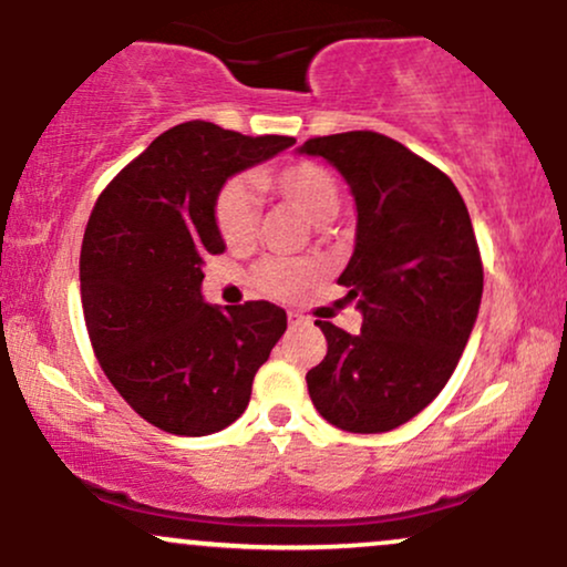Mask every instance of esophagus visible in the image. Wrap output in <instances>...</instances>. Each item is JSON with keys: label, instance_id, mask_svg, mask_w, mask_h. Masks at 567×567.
Returning a JSON list of instances; mask_svg holds the SVG:
<instances>
[{"label": "esophagus", "instance_id": "esophagus-1", "mask_svg": "<svg viewBox=\"0 0 567 567\" xmlns=\"http://www.w3.org/2000/svg\"><path fill=\"white\" fill-rule=\"evenodd\" d=\"M288 322L292 324V328H296V324H301V322H303V317H301V315H296V311H288Z\"/></svg>", "mask_w": 567, "mask_h": 567}]
</instances>
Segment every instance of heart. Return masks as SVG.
Masks as SVG:
<instances>
[{"label": "heart", "instance_id": "obj_1", "mask_svg": "<svg viewBox=\"0 0 567 567\" xmlns=\"http://www.w3.org/2000/svg\"><path fill=\"white\" fill-rule=\"evenodd\" d=\"M250 181L258 192L275 194L290 207H296L311 226L330 224L341 210V188H338L336 175L320 162H292V165L277 167V171H258L252 173ZM216 224L220 237L231 250H243V247L252 245L258 226V199L245 181H234L220 192ZM309 277V264L279 261V258L264 261L252 275L258 288L279 298L301 292Z\"/></svg>", "mask_w": 567, "mask_h": 567}]
</instances>
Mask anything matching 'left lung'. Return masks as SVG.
I'll return each mask as SVG.
<instances>
[{
  "label": "left lung",
  "mask_w": 567,
  "mask_h": 567,
  "mask_svg": "<svg viewBox=\"0 0 567 567\" xmlns=\"http://www.w3.org/2000/svg\"><path fill=\"white\" fill-rule=\"evenodd\" d=\"M298 152L333 165L354 197V252L338 285L362 315L354 336L317 320L328 354L306 373L309 396L343 432H389L442 392L477 322L470 210L445 173L381 133L324 135Z\"/></svg>",
  "instance_id": "1"
}]
</instances>
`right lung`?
Instances as JSON below:
<instances>
[{"instance_id":"add662e5","label":"right lung","mask_w":567,"mask_h":567,"mask_svg":"<svg viewBox=\"0 0 567 567\" xmlns=\"http://www.w3.org/2000/svg\"><path fill=\"white\" fill-rule=\"evenodd\" d=\"M292 143L184 122L95 202L80 256L90 343L116 392L162 432L202 437L234 424L288 328L269 301L207 303L202 266L226 250L216 224L226 181Z\"/></svg>"}]
</instances>
